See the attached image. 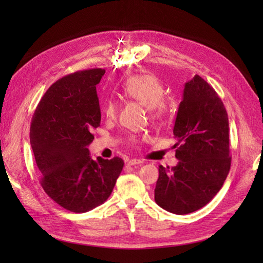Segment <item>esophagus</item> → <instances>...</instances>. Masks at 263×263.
Returning <instances> with one entry per match:
<instances>
[{"mask_svg":"<svg viewBox=\"0 0 263 263\" xmlns=\"http://www.w3.org/2000/svg\"><path fill=\"white\" fill-rule=\"evenodd\" d=\"M126 165H130V166H133V165H139V164H142V160L140 159H127L126 161Z\"/></svg>","mask_w":263,"mask_h":263,"instance_id":"esophagus-1","label":"esophagus"}]
</instances>
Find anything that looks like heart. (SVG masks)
<instances>
[{
    "mask_svg": "<svg viewBox=\"0 0 263 263\" xmlns=\"http://www.w3.org/2000/svg\"><path fill=\"white\" fill-rule=\"evenodd\" d=\"M122 91L127 98L137 100L149 110V115L156 122H165L174 113V105L168 98H165V87L157 77L142 73L127 78L122 86ZM117 103L108 99L104 104L103 111L107 119H115ZM138 141L137 137H131L130 142Z\"/></svg>",
    "mask_w": 263,
    "mask_h": 263,
    "instance_id": "1",
    "label": "heart"
}]
</instances>
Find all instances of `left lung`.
<instances>
[{"label":"left lung","instance_id":"8db88e82","mask_svg":"<svg viewBox=\"0 0 263 263\" xmlns=\"http://www.w3.org/2000/svg\"><path fill=\"white\" fill-rule=\"evenodd\" d=\"M173 133L178 164L172 168L159 166L155 201L173 214L186 215L219 192L232 163L226 108L198 74L185 83Z\"/></svg>","mask_w":263,"mask_h":263}]
</instances>
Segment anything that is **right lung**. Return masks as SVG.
Returning a JSON list of instances; mask_svg holds the SVG:
<instances>
[{
    "label": "right lung",
    "instance_id": "add662e5",
    "mask_svg": "<svg viewBox=\"0 0 263 263\" xmlns=\"http://www.w3.org/2000/svg\"><path fill=\"white\" fill-rule=\"evenodd\" d=\"M104 69L78 71L47 89L32 115L30 144L41 185L62 208L81 214L108 199L124 166L120 157L91 159L92 128L100 125L96 86Z\"/></svg>",
    "mask_w": 263,
    "mask_h": 263
}]
</instances>
